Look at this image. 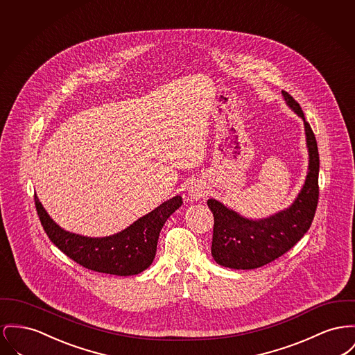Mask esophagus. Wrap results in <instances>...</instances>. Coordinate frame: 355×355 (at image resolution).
<instances>
[{"label":"esophagus","instance_id":"obj_1","mask_svg":"<svg viewBox=\"0 0 355 355\" xmlns=\"http://www.w3.org/2000/svg\"><path fill=\"white\" fill-rule=\"evenodd\" d=\"M189 194H190V198L193 200H198L204 196V191L200 188H191L189 190Z\"/></svg>","mask_w":355,"mask_h":355}]
</instances>
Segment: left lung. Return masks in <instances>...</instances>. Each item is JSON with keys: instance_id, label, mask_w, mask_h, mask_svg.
Returning <instances> with one entry per match:
<instances>
[{"instance_id": "obj_1", "label": "left lung", "mask_w": 355, "mask_h": 355, "mask_svg": "<svg viewBox=\"0 0 355 355\" xmlns=\"http://www.w3.org/2000/svg\"><path fill=\"white\" fill-rule=\"evenodd\" d=\"M287 105L304 121L310 164L306 182L291 207L263 220H248L208 200L213 217L211 256L217 264L233 270H254L283 256L304 236L313 224L319 200V153L311 125L299 103L282 91Z\"/></svg>"}]
</instances>
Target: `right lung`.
I'll list each match as a JSON object with an SVG mask.
<instances>
[{
  "label": "right lung",
  "instance_id": "obj_1",
  "mask_svg": "<svg viewBox=\"0 0 355 355\" xmlns=\"http://www.w3.org/2000/svg\"><path fill=\"white\" fill-rule=\"evenodd\" d=\"M35 205L46 236L69 259L91 271L131 276L151 266L159 232L170 214L182 205V198L173 197L127 230L102 239L84 237L62 230L42 208L36 194Z\"/></svg>",
  "mask_w": 355,
  "mask_h": 355
}]
</instances>
